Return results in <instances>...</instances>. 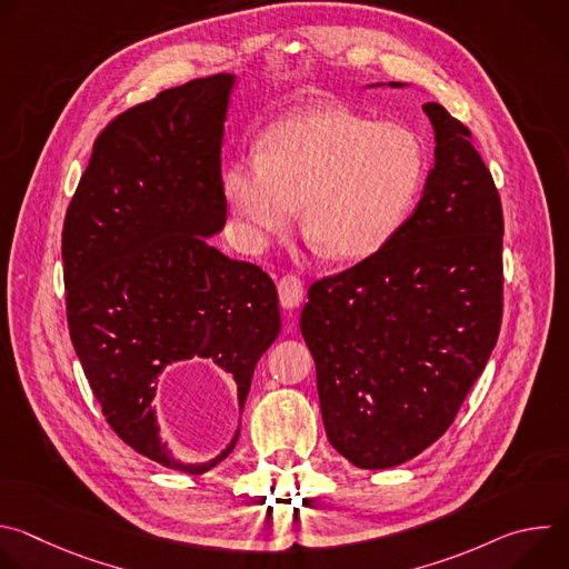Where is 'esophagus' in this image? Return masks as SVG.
I'll list each match as a JSON object with an SVG mask.
<instances>
[{"label":"esophagus","instance_id":"obj_1","mask_svg":"<svg viewBox=\"0 0 569 569\" xmlns=\"http://www.w3.org/2000/svg\"><path fill=\"white\" fill-rule=\"evenodd\" d=\"M279 288V299L283 308H297L303 299V283L297 274H283L277 283Z\"/></svg>","mask_w":569,"mask_h":569}]
</instances>
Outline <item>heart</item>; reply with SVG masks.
<instances>
[{
	"mask_svg": "<svg viewBox=\"0 0 569 569\" xmlns=\"http://www.w3.org/2000/svg\"><path fill=\"white\" fill-rule=\"evenodd\" d=\"M426 173L421 139L345 108H315L274 123L261 157H238L224 196L257 246L301 227L321 257L360 261L378 252L408 216Z\"/></svg>",
	"mask_w": 569,
	"mask_h": 569,
	"instance_id": "b5f03b06",
	"label": "heart"
}]
</instances>
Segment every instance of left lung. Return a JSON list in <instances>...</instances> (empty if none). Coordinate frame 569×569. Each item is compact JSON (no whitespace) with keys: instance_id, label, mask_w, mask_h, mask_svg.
I'll list each match as a JSON object with an SVG mask.
<instances>
[{"instance_id":"8db88e82","label":"left lung","mask_w":569,"mask_h":569,"mask_svg":"<svg viewBox=\"0 0 569 569\" xmlns=\"http://www.w3.org/2000/svg\"><path fill=\"white\" fill-rule=\"evenodd\" d=\"M423 112L437 150L417 211L378 252L312 281L299 321L327 437L369 470L417 457L452 426L502 327L498 187L470 130L439 103Z\"/></svg>"}]
</instances>
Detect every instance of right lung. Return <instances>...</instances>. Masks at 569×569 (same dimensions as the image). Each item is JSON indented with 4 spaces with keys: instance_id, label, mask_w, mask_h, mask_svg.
<instances>
[{
    "instance_id": "right-lung-1",
    "label": "right lung",
    "mask_w": 569,
    "mask_h": 569,
    "mask_svg": "<svg viewBox=\"0 0 569 569\" xmlns=\"http://www.w3.org/2000/svg\"><path fill=\"white\" fill-rule=\"evenodd\" d=\"M233 76L196 78L114 117L62 224L71 345L108 426L139 455L202 475L159 439L152 398L178 360L211 358L248 398L281 329L274 281L207 236L227 218L222 121Z\"/></svg>"
}]
</instances>
